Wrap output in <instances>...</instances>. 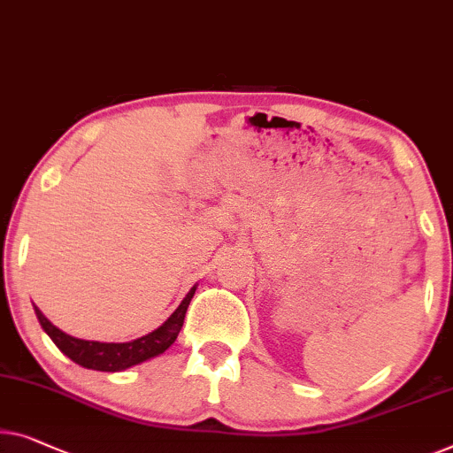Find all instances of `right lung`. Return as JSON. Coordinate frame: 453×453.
Instances as JSON below:
<instances>
[{"label": "right lung", "mask_w": 453, "mask_h": 453, "mask_svg": "<svg viewBox=\"0 0 453 453\" xmlns=\"http://www.w3.org/2000/svg\"><path fill=\"white\" fill-rule=\"evenodd\" d=\"M195 291H197V285H195L191 291L185 295V299L180 301V305L174 309L173 315L162 323L160 327L154 329V332L138 337V340L124 342V343H107V342H91V340H79V337H73L65 334L63 329L46 319L44 313L34 305V313H36L40 326L46 334H49L50 340L57 343V348L65 356H69L73 362L79 364V366L89 368V370H99V372H121V370L136 366L150 357H157L162 352H166L168 348L173 346L174 340L183 327L185 313L188 303H191Z\"/></svg>", "instance_id": "obj_1"}]
</instances>
